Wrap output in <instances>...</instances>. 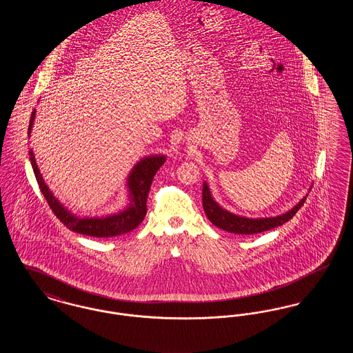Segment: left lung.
<instances>
[{"label":"left lung","mask_w":353,"mask_h":353,"mask_svg":"<svg viewBox=\"0 0 353 353\" xmlns=\"http://www.w3.org/2000/svg\"><path fill=\"white\" fill-rule=\"evenodd\" d=\"M305 199H307V194L291 210L285 212L281 216L266 217V219H248V217L233 214L225 210L223 208H221L219 203L213 200L208 184L203 183L202 185V206L208 219L214 226L234 234H256V233H262L283 225L296 214V212L302 208Z\"/></svg>","instance_id":"1"}]
</instances>
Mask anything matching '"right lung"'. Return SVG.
Returning a JSON list of instances; mask_svg holds the SVG:
<instances>
[{"mask_svg": "<svg viewBox=\"0 0 353 353\" xmlns=\"http://www.w3.org/2000/svg\"><path fill=\"white\" fill-rule=\"evenodd\" d=\"M34 118H35V110L30 117L29 130H28L29 137L32 134ZM29 156H30V163L33 167L37 183L39 185V189L45 196L54 214L71 232L97 236V238H108V236H117V235L130 233L143 222V219L147 214V197L151 189L152 180L156 172L167 160L164 154H153V156L141 159L137 164H134L127 180L130 203L124 210L110 216H104V217H78L71 212H68V209L51 193L49 186L45 183L38 169L32 150L29 151Z\"/></svg>", "mask_w": 353, "mask_h": 353, "instance_id": "obj_1", "label": "right lung"}]
</instances>
